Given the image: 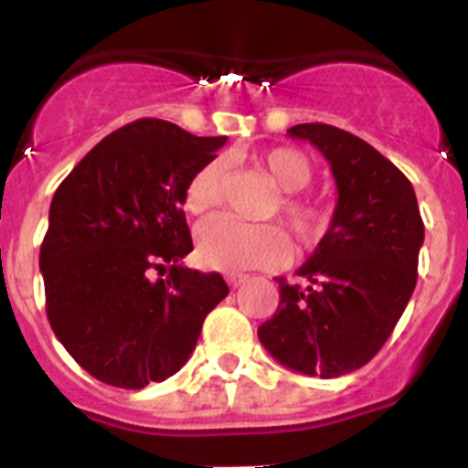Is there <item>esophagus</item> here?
<instances>
[{
    "mask_svg": "<svg viewBox=\"0 0 468 468\" xmlns=\"http://www.w3.org/2000/svg\"><path fill=\"white\" fill-rule=\"evenodd\" d=\"M225 281L231 285V288H239V285H241L243 281H246V276H243V274H227Z\"/></svg>",
    "mask_w": 468,
    "mask_h": 468,
    "instance_id": "1",
    "label": "esophagus"
}]
</instances>
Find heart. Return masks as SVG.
<instances>
[{
  "label": "heart",
  "mask_w": 468,
  "mask_h": 468,
  "mask_svg": "<svg viewBox=\"0 0 468 468\" xmlns=\"http://www.w3.org/2000/svg\"><path fill=\"white\" fill-rule=\"evenodd\" d=\"M255 166L270 177L279 192L276 213L300 243H314L324 237L330 222V208L314 198H302L295 192L312 180V164L302 152L291 147L258 152ZM222 164L208 161L192 176L185 189V206L189 213L204 215L220 204ZM288 250L283 231L274 225H241L231 218H210L197 229L198 262L218 271H243L255 267H271Z\"/></svg>",
  "instance_id": "heart-1"
}]
</instances>
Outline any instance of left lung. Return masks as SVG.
Wrapping results in <instances>:
<instances>
[{"mask_svg":"<svg viewBox=\"0 0 468 468\" xmlns=\"http://www.w3.org/2000/svg\"><path fill=\"white\" fill-rule=\"evenodd\" d=\"M330 164L337 206L312 258L304 285L276 279L279 309L258 328L281 366L312 378H340L382 349L417 283L424 222L415 189L373 144L328 123H297Z\"/></svg>","mask_w":468,"mask_h":468,"instance_id":"obj_1","label":"left lung"}]
</instances>
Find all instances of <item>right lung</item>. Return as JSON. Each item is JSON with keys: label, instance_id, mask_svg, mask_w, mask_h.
I'll list each match as a JSON object with an SVG mask.
<instances>
[{"label": "right lung", "instance_id": "1", "mask_svg": "<svg viewBox=\"0 0 468 468\" xmlns=\"http://www.w3.org/2000/svg\"><path fill=\"white\" fill-rule=\"evenodd\" d=\"M225 143L138 119L95 144L53 194L39 253L47 316L95 379L143 388L176 375L229 295L220 274L183 264L185 189Z\"/></svg>", "mask_w": 468, "mask_h": 468}]
</instances>
